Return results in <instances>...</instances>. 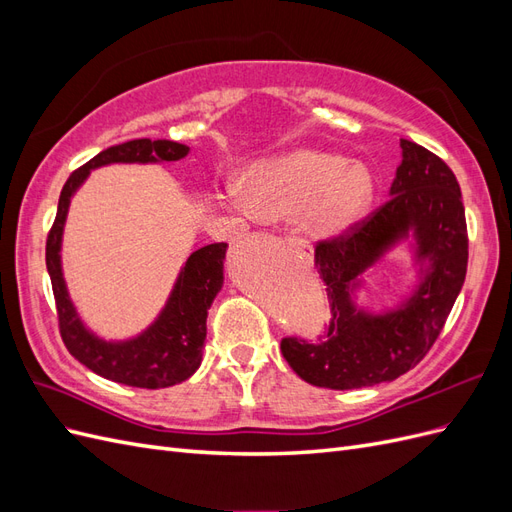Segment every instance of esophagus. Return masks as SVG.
Listing matches in <instances>:
<instances>
[{
  "instance_id": "esophagus-1",
  "label": "esophagus",
  "mask_w": 512,
  "mask_h": 512,
  "mask_svg": "<svg viewBox=\"0 0 512 512\" xmlns=\"http://www.w3.org/2000/svg\"><path fill=\"white\" fill-rule=\"evenodd\" d=\"M284 243H286V245H290V247H297V250H303V241H301V239H297V237H286V239H284Z\"/></svg>"
}]
</instances>
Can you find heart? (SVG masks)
Here are the masks:
<instances>
[{
    "mask_svg": "<svg viewBox=\"0 0 512 512\" xmlns=\"http://www.w3.org/2000/svg\"><path fill=\"white\" fill-rule=\"evenodd\" d=\"M374 177L365 164L316 149H297L254 164L245 190L230 188L226 205L243 218L282 220L301 215L314 239H339L359 226L374 203Z\"/></svg>",
    "mask_w": 512,
    "mask_h": 512,
    "instance_id": "heart-1",
    "label": "heart"
}]
</instances>
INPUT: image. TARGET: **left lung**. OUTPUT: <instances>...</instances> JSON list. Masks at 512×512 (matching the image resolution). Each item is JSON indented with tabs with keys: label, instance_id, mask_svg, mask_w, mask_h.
Returning <instances> with one entry per match:
<instances>
[{
	"label": "left lung",
	"instance_id": "left-lung-1",
	"mask_svg": "<svg viewBox=\"0 0 512 512\" xmlns=\"http://www.w3.org/2000/svg\"><path fill=\"white\" fill-rule=\"evenodd\" d=\"M389 194V203L350 235L316 245V269L333 314L329 333L320 342L282 339L294 374L322 389H363L404 376L438 339L466 280V209L453 170L401 138ZM406 240L417 271L409 297L384 313L356 304L366 271Z\"/></svg>",
	"mask_w": 512,
	"mask_h": 512
}]
</instances>
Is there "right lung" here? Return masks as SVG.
<instances>
[{
	"instance_id": "right-lung-1",
	"label": "right lung",
	"mask_w": 512,
	"mask_h": 512,
	"mask_svg": "<svg viewBox=\"0 0 512 512\" xmlns=\"http://www.w3.org/2000/svg\"><path fill=\"white\" fill-rule=\"evenodd\" d=\"M190 147L175 141L121 143L100 151L85 166L74 170L59 196L57 215L46 239V271L51 275L59 333L76 361L94 374L136 389H166L188 380L203 361L207 312L224 286L226 243H211L192 252L177 275L158 318L145 331L128 339H104L81 320L70 299L61 269V241L72 196L91 170L108 164H162L188 156Z\"/></svg>"
}]
</instances>
